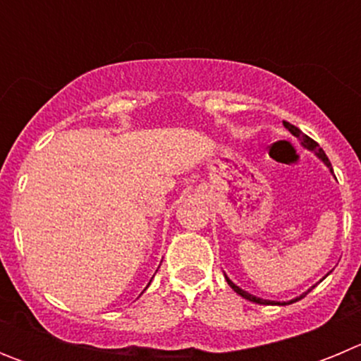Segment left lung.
I'll return each instance as SVG.
<instances>
[{
	"label": "left lung",
	"instance_id": "obj_1",
	"mask_svg": "<svg viewBox=\"0 0 361 361\" xmlns=\"http://www.w3.org/2000/svg\"><path fill=\"white\" fill-rule=\"evenodd\" d=\"M283 126H286V128L289 130V132L293 133V135L295 137H298L300 139V142H302V146H304V148H307V149H311V152H314L318 155V157L322 159V161L325 162V166H327V168H329L331 171H333V166H331V162H329V159H327V155H325L324 153V149L320 148V146H318V142L317 141H312L311 137H307L305 135L304 132H300L298 128H296V126H293V124H289V123H283ZM226 280H228V283L229 286H231V289L235 293H238V295L242 296V298H245V300H250V302H255V304H262V305H288V304H293V302H296V300H300V298H304L305 295H307L309 291H311V289H309L307 293H305V295H302V296H298V298H295V300H291V302H288V304H286V302H282V304H280V302H271V300H262V298H258V296H253V295H250V293L247 291H244V289H240L238 288V286H235V283L231 282V280L228 279V276H226Z\"/></svg>",
	"mask_w": 361,
	"mask_h": 361
}]
</instances>
